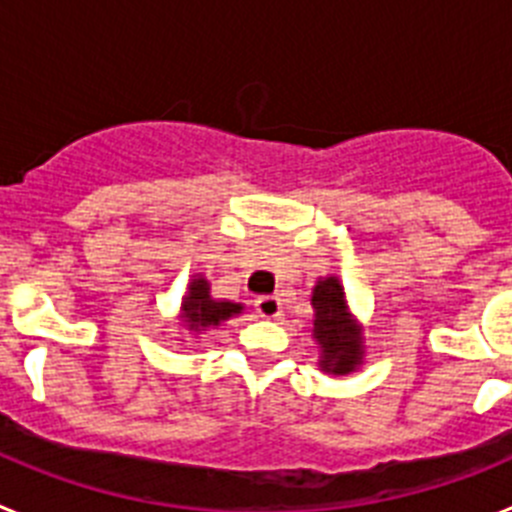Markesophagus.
Masks as SVG:
<instances>
[{"label": "esophagus", "instance_id": "34e87169", "mask_svg": "<svg viewBox=\"0 0 512 512\" xmlns=\"http://www.w3.org/2000/svg\"><path fill=\"white\" fill-rule=\"evenodd\" d=\"M256 312L266 320H277L282 315V300L274 295H264L256 300Z\"/></svg>", "mask_w": 512, "mask_h": 512}]
</instances>
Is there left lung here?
<instances>
[{
  "label": "left lung",
  "instance_id": "1",
  "mask_svg": "<svg viewBox=\"0 0 512 512\" xmlns=\"http://www.w3.org/2000/svg\"><path fill=\"white\" fill-rule=\"evenodd\" d=\"M312 338L320 348L318 366L325 374L356 372L364 364V325L348 310L346 292L338 277H320L312 287Z\"/></svg>",
  "mask_w": 512,
  "mask_h": 512
}]
</instances>
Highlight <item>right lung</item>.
<instances>
[{
	"label": "right lung",
	"mask_w": 512,
	"mask_h": 512,
	"mask_svg": "<svg viewBox=\"0 0 512 512\" xmlns=\"http://www.w3.org/2000/svg\"><path fill=\"white\" fill-rule=\"evenodd\" d=\"M241 312V302L215 300L210 295V282L202 274H194L187 284V295L182 297L179 320H182L189 333H202V330L217 328V325L241 315Z\"/></svg>",
	"instance_id": "obj_1"
}]
</instances>
